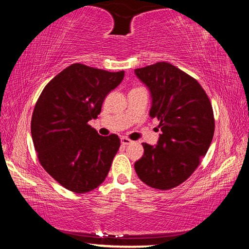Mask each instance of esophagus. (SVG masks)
Listing matches in <instances>:
<instances>
[{
	"label": "esophagus",
	"mask_w": 249,
	"mask_h": 249,
	"mask_svg": "<svg viewBox=\"0 0 249 249\" xmlns=\"http://www.w3.org/2000/svg\"><path fill=\"white\" fill-rule=\"evenodd\" d=\"M121 142H122V145H124V146H127V145H130L132 144V141L129 140V138H127V137H122L121 138Z\"/></svg>",
	"instance_id": "34e87169"
}]
</instances>
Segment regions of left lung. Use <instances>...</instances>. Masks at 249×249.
Instances as JSON below:
<instances>
[{
  "instance_id": "left-lung-1",
  "label": "left lung",
  "mask_w": 249,
  "mask_h": 249,
  "mask_svg": "<svg viewBox=\"0 0 249 249\" xmlns=\"http://www.w3.org/2000/svg\"><path fill=\"white\" fill-rule=\"evenodd\" d=\"M135 73L149 88L150 116L159 121L162 132L156 146L142 142L144 155L135 170L149 187L170 190L196 171L209 149L215 128L212 104L195 78L169 62L135 69Z\"/></svg>"
}]
</instances>
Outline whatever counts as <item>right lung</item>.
I'll use <instances>...</instances> for the list:
<instances>
[{
    "instance_id": "right-lung-1",
    "label": "right lung",
    "mask_w": 249,
    "mask_h": 249,
    "mask_svg": "<svg viewBox=\"0 0 249 249\" xmlns=\"http://www.w3.org/2000/svg\"><path fill=\"white\" fill-rule=\"evenodd\" d=\"M123 78L124 71L73 64L41 91L32 115L34 147L41 167L67 190L90 192L107 178L121 140L100 136L88 122Z\"/></svg>"
}]
</instances>
